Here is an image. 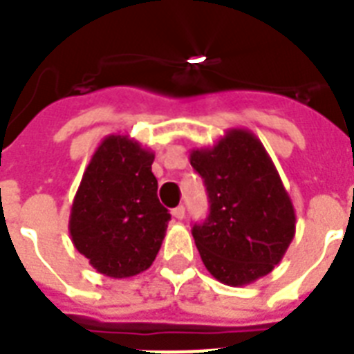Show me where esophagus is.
<instances>
[{
  "label": "esophagus",
  "instance_id": "1",
  "mask_svg": "<svg viewBox=\"0 0 354 354\" xmlns=\"http://www.w3.org/2000/svg\"><path fill=\"white\" fill-rule=\"evenodd\" d=\"M172 216L176 218V220H183L185 218V207L178 205L176 209H172Z\"/></svg>",
  "mask_w": 354,
  "mask_h": 354
}]
</instances>
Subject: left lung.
Wrapping results in <instances>:
<instances>
[{"label":"left lung","mask_w":354,"mask_h":354,"mask_svg":"<svg viewBox=\"0 0 354 354\" xmlns=\"http://www.w3.org/2000/svg\"><path fill=\"white\" fill-rule=\"evenodd\" d=\"M211 212L192 227L207 271L225 286H249L278 266L297 214L271 156L251 131L229 129L212 147L192 149Z\"/></svg>","instance_id":"8db88e82"}]
</instances>
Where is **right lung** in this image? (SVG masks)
I'll return each mask as SVG.
<instances>
[{
	"instance_id": "obj_1",
	"label": "right lung",
	"mask_w": 354,
	"mask_h": 354,
	"mask_svg": "<svg viewBox=\"0 0 354 354\" xmlns=\"http://www.w3.org/2000/svg\"><path fill=\"white\" fill-rule=\"evenodd\" d=\"M154 152L134 138L109 134L94 151L71 207L68 232L88 263L109 278L147 271L171 214L158 200Z\"/></svg>"
}]
</instances>
